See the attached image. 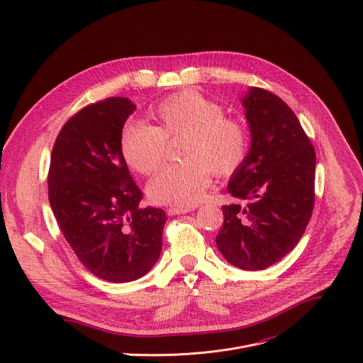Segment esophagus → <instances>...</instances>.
I'll list each match as a JSON object with an SVG mask.
<instances>
[{
	"instance_id": "esophagus-1",
	"label": "esophagus",
	"mask_w": 363,
	"mask_h": 363,
	"mask_svg": "<svg viewBox=\"0 0 363 363\" xmlns=\"http://www.w3.org/2000/svg\"><path fill=\"white\" fill-rule=\"evenodd\" d=\"M196 208L195 205H186V206H169V208H167V213L168 216H179V214H186V213H191Z\"/></svg>"
}]
</instances>
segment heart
<instances>
[{
	"mask_svg": "<svg viewBox=\"0 0 363 363\" xmlns=\"http://www.w3.org/2000/svg\"><path fill=\"white\" fill-rule=\"evenodd\" d=\"M157 126L128 122L121 132V150L135 171L149 175L165 161L167 140L184 138V162L165 167L147 185L152 201L185 206L196 202L210 182L235 172L248 153V133L213 100L182 91L161 101L152 112Z\"/></svg>",
	"mask_w": 363,
	"mask_h": 363,
	"instance_id": "b5f03b06",
	"label": "heart"
}]
</instances>
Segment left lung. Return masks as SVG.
<instances>
[{
	"label": "left lung",
	"mask_w": 363,
	"mask_h": 363,
	"mask_svg": "<svg viewBox=\"0 0 363 363\" xmlns=\"http://www.w3.org/2000/svg\"><path fill=\"white\" fill-rule=\"evenodd\" d=\"M241 101L251 146L228 192L247 203L223 206L216 242L230 264L252 272L280 262L304 234L315 205L316 153L279 96L250 87Z\"/></svg>",
	"instance_id": "left-lung-1"
}]
</instances>
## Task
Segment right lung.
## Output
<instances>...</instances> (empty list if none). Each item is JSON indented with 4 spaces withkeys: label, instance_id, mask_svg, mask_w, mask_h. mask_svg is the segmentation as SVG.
Listing matches in <instances>:
<instances>
[{
    "label": "right lung",
    "instance_id": "add662e5",
    "mask_svg": "<svg viewBox=\"0 0 363 363\" xmlns=\"http://www.w3.org/2000/svg\"><path fill=\"white\" fill-rule=\"evenodd\" d=\"M136 106L109 97L62 128L48 169V201L80 263L96 277L128 283L158 262L167 214L139 208L142 191L121 150V132Z\"/></svg>",
    "mask_w": 363,
    "mask_h": 363
}]
</instances>
